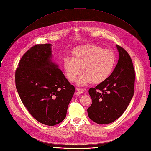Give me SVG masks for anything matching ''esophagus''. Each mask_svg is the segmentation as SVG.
<instances>
[{
    "label": "esophagus",
    "mask_w": 151,
    "mask_h": 151,
    "mask_svg": "<svg viewBox=\"0 0 151 151\" xmlns=\"http://www.w3.org/2000/svg\"><path fill=\"white\" fill-rule=\"evenodd\" d=\"M76 90H77V92H79V93H83L84 92V91L83 89L79 88H76Z\"/></svg>",
    "instance_id": "34e87169"
}]
</instances>
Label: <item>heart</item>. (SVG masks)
Instances as JSON below:
<instances>
[{
	"instance_id": "obj_1",
	"label": "heart",
	"mask_w": 151,
	"mask_h": 151,
	"mask_svg": "<svg viewBox=\"0 0 151 151\" xmlns=\"http://www.w3.org/2000/svg\"><path fill=\"white\" fill-rule=\"evenodd\" d=\"M73 57H65L63 61L68 80L73 82L80 75L77 84L86 85L92 82L103 83L111 74L115 64V56L111 50L103 49L96 45H86L76 47L72 52Z\"/></svg>"
}]
</instances>
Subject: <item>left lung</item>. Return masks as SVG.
Returning a JSON list of instances; mask_svg holds the SVG:
<instances>
[{"label": "left lung", "mask_w": 151, "mask_h": 151, "mask_svg": "<svg viewBox=\"0 0 151 151\" xmlns=\"http://www.w3.org/2000/svg\"><path fill=\"white\" fill-rule=\"evenodd\" d=\"M119 59L108 78L89 89L92 104L88 108L90 119L108 124L122 116L134 96L135 79L132 59L126 50L116 45Z\"/></svg>", "instance_id": "8db88e82"}]
</instances>
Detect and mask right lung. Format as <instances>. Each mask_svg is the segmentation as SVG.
Here are the masks:
<instances>
[{
    "mask_svg": "<svg viewBox=\"0 0 151 151\" xmlns=\"http://www.w3.org/2000/svg\"><path fill=\"white\" fill-rule=\"evenodd\" d=\"M52 45L38 44L22 57L15 74L21 101L33 117L48 126L62 122L75 88L52 62Z\"/></svg>",
    "mask_w": 151,
    "mask_h": 151,
    "instance_id": "obj_1",
    "label": "right lung"
}]
</instances>
